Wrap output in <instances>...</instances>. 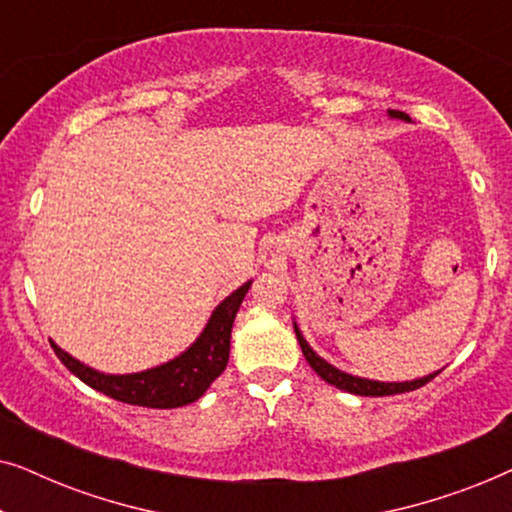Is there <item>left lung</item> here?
Instances as JSON below:
<instances>
[{
  "label": "left lung",
  "instance_id": "8db88e82",
  "mask_svg": "<svg viewBox=\"0 0 512 512\" xmlns=\"http://www.w3.org/2000/svg\"><path fill=\"white\" fill-rule=\"evenodd\" d=\"M389 116L391 118H401V121H408L410 123V116L405 114V111H396V109H389ZM293 331H296V338L300 342V349H303L307 363H310L314 373H317L321 380H326L328 384H333V387H338L342 391H349V394H356V396H394V394H405V391H415L419 387H424L426 382H431L433 377H436L440 370L431 375H424V377H417V380H410V382H377V380H366V377H356V375H349L345 370L331 366V363L321 359V356L314 352V349L307 345V340L303 338V333H300V328L296 321H293Z\"/></svg>",
  "mask_w": 512,
  "mask_h": 512
}]
</instances>
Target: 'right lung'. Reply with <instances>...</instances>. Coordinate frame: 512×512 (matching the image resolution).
<instances>
[{
    "label": "right lung",
    "instance_id": "obj_1",
    "mask_svg": "<svg viewBox=\"0 0 512 512\" xmlns=\"http://www.w3.org/2000/svg\"><path fill=\"white\" fill-rule=\"evenodd\" d=\"M249 286L251 279L216 305L207 326L202 328L198 340H195L186 352L174 356L172 361L163 363V366L142 370V373H100V370L90 368L79 359H74L72 354L60 349L53 340L51 347L53 352L58 354V359L65 363L81 382L102 391L104 396L116 398V401L121 403L142 405V408H181V405L198 401V398L209 389V384L226 370L230 354V331H233L235 314L240 310Z\"/></svg>",
    "mask_w": 512,
    "mask_h": 512
}]
</instances>
